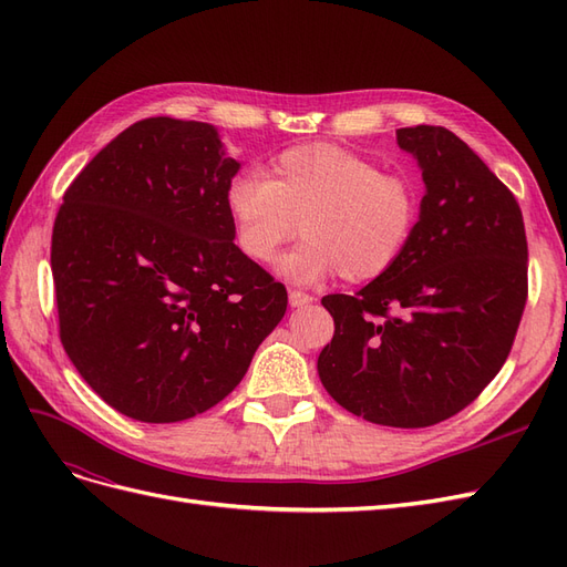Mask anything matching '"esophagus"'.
Instances as JSON below:
<instances>
[{
	"label": "esophagus",
	"instance_id": "34e87169",
	"mask_svg": "<svg viewBox=\"0 0 567 567\" xmlns=\"http://www.w3.org/2000/svg\"><path fill=\"white\" fill-rule=\"evenodd\" d=\"M312 300L315 298L310 293H302V290H290V293H288L290 307H305V305H310Z\"/></svg>",
	"mask_w": 567,
	"mask_h": 567
}]
</instances>
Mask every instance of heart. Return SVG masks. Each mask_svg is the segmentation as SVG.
Masks as SVG:
<instances>
[{
	"instance_id": "1",
	"label": "heart",
	"mask_w": 567,
	"mask_h": 567,
	"mask_svg": "<svg viewBox=\"0 0 567 567\" xmlns=\"http://www.w3.org/2000/svg\"><path fill=\"white\" fill-rule=\"evenodd\" d=\"M225 208L238 250L255 265H269L298 229L302 241L277 267L284 279L312 286L340 274L367 284L402 260L419 229L421 186L348 148L302 144L281 151L265 179L231 177Z\"/></svg>"
}]
</instances>
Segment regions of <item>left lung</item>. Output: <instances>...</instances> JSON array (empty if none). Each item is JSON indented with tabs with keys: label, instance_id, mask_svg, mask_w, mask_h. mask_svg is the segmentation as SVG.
Segmentation results:
<instances>
[{
	"label": "left lung",
	"instance_id": "left-lung-1",
	"mask_svg": "<svg viewBox=\"0 0 567 567\" xmlns=\"http://www.w3.org/2000/svg\"><path fill=\"white\" fill-rule=\"evenodd\" d=\"M423 169L402 260L354 296H326L336 331L319 379L350 414L427 427L466 409L504 367L527 300V238L508 186L444 127L398 130Z\"/></svg>",
	"mask_w": 567,
	"mask_h": 567
}]
</instances>
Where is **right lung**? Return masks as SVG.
<instances>
[{"label":"right lung","instance_id":"1","mask_svg":"<svg viewBox=\"0 0 567 567\" xmlns=\"http://www.w3.org/2000/svg\"><path fill=\"white\" fill-rule=\"evenodd\" d=\"M238 167L213 125L146 117L65 188L51 234L59 336L134 421L225 400L286 315V288L234 244L225 192Z\"/></svg>","mask_w":567,"mask_h":567}]
</instances>
